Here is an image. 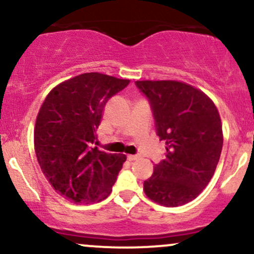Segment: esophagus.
Here are the masks:
<instances>
[{
	"label": "esophagus",
	"instance_id": "esophagus-1",
	"mask_svg": "<svg viewBox=\"0 0 254 254\" xmlns=\"http://www.w3.org/2000/svg\"><path fill=\"white\" fill-rule=\"evenodd\" d=\"M137 159H138L137 155H127V160H129V161H135Z\"/></svg>",
	"mask_w": 254,
	"mask_h": 254
}]
</instances>
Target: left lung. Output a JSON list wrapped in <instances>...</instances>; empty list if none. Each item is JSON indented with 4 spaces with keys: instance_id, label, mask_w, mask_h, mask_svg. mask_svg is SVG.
Wrapping results in <instances>:
<instances>
[{
    "instance_id": "left-lung-1",
    "label": "left lung",
    "mask_w": 254,
    "mask_h": 254,
    "mask_svg": "<svg viewBox=\"0 0 254 254\" xmlns=\"http://www.w3.org/2000/svg\"><path fill=\"white\" fill-rule=\"evenodd\" d=\"M149 99L166 159L143 183L149 199L174 208L191 202L214 176L223 145L221 117L205 93L174 80L136 81Z\"/></svg>"
}]
</instances>
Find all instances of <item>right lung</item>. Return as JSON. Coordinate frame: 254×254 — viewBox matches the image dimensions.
Listing matches in <instances>:
<instances>
[{"label":"right lung","mask_w":254,"mask_h":254,"mask_svg":"<svg viewBox=\"0 0 254 254\" xmlns=\"http://www.w3.org/2000/svg\"><path fill=\"white\" fill-rule=\"evenodd\" d=\"M129 82L84 72L57 84L46 95L34 125V150L44 176L65 199L98 203L112 191L127 156L93 144L107 100Z\"/></svg>","instance_id":"obj_1"}]
</instances>
